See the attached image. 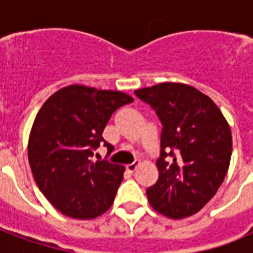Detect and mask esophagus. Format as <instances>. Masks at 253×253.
I'll return each mask as SVG.
<instances>
[{
  "mask_svg": "<svg viewBox=\"0 0 253 253\" xmlns=\"http://www.w3.org/2000/svg\"><path fill=\"white\" fill-rule=\"evenodd\" d=\"M137 167H138V163L135 161V163H131V164L126 165V170L127 172H130V173H132L134 170L137 169Z\"/></svg>",
  "mask_w": 253,
  "mask_h": 253,
  "instance_id": "obj_1",
  "label": "esophagus"
}]
</instances>
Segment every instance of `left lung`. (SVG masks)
Masks as SVG:
<instances>
[{
  "mask_svg": "<svg viewBox=\"0 0 253 253\" xmlns=\"http://www.w3.org/2000/svg\"><path fill=\"white\" fill-rule=\"evenodd\" d=\"M134 93L163 125L159 180L146 190L149 203L168 218L194 215L215 195L228 172V122L209 96L186 84H159Z\"/></svg>",
  "mask_w": 253,
  "mask_h": 253,
  "instance_id": "obj_1",
  "label": "left lung"
}]
</instances>
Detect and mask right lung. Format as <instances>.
<instances>
[{
  "instance_id": "1",
  "label": "right lung",
  "mask_w": 253,
  "mask_h": 253,
  "mask_svg": "<svg viewBox=\"0 0 253 253\" xmlns=\"http://www.w3.org/2000/svg\"><path fill=\"white\" fill-rule=\"evenodd\" d=\"M116 90L70 85L42 105L28 142L31 170L42 194L58 211L77 219L101 215L111 207L125 167L92 161L105 142L101 134L112 114L132 103Z\"/></svg>"
}]
</instances>
